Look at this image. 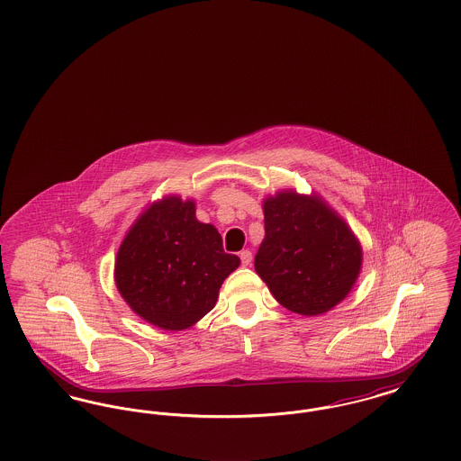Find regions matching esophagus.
<instances>
[{
  "instance_id": "34e87169",
  "label": "esophagus",
  "mask_w": 461,
  "mask_h": 461,
  "mask_svg": "<svg viewBox=\"0 0 461 461\" xmlns=\"http://www.w3.org/2000/svg\"><path fill=\"white\" fill-rule=\"evenodd\" d=\"M240 261L243 266H250V263H252V252L250 250H241Z\"/></svg>"
}]
</instances>
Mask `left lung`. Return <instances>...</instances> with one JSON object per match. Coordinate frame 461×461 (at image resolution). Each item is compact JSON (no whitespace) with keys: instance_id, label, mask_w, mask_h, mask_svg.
I'll list each match as a JSON object with an SVG mask.
<instances>
[{"instance_id":"left-lung-1","label":"left lung","mask_w":461,"mask_h":461,"mask_svg":"<svg viewBox=\"0 0 461 461\" xmlns=\"http://www.w3.org/2000/svg\"><path fill=\"white\" fill-rule=\"evenodd\" d=\"M263 209L266 235L254 267L275 299L304 316L344 301L363 263L346 221L325 200L294 190L266 198Z\"/></svg>"}]
</instances>
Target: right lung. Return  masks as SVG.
I'll list each match as a JSON object with an SVG mask.
<instances>
[{"instance_id":"obj_1","label":"right lung","mask_w":461,"mask_h":461,"mask_svg":"<svg viewBox=\"0 0 461 461\" xmlns=\"http://www.w3.org/2000/svg\"><path fill=\"white\" fill-rule=\"evenodd\" d=\"M240 266L220 231L200 222L195 202H154L128 231L115 259V285L132 311L162 330L195 325L212 307L224 278Z\"/></svg>"}]
</instances>
